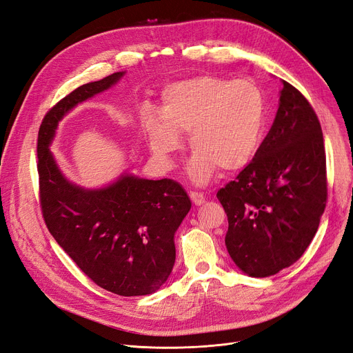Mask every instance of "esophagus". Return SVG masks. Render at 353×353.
Segmentation results:
<instances>
[{
    "label": "esophagus",
    "mask_w": 353,
    "mask_h": 353,
    "mask_svg": "<svg viewBox=\"0 0 353 353\" xmlns=\"http://www.w3.org/2000/svg\"><path fill=\"white\" fill-rule=\"evenodd\" d=\"M190 199L195 205H203L205 203V196L201 192H196V191H190Z\"/></svg>",
    "instance_id": "obj_1"
}]
</instances>
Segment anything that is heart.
<instances>
[{
    "label": "heart",
    "mask_w": 353,
    "mask_h": 353,
    "mask_svg": "<svg viewBox=\"0 0 353 353\" xmlns=\"http://www.w3.org/2000/svg\"><path fill=\"white\" fill-rule=\"evenodd\" d=\"M140 121L152 153L165 165L184 146L182 133H190L195 150L187 174L205 185L220 168L236 172L256 158L266 132V101L252 81L199 75L166 85L161 108L145 105Z\"/></svg>",
    "instance_id": "obj_1"
}]
</instances>
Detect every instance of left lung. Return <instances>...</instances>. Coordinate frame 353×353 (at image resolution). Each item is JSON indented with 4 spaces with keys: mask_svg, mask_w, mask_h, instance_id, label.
<instances>
[{
    "mask_svg": "<svg viewBox=\"0 0 353 353\" xmlns=\"http://www.w3.org/2000/svg\"><path fill=\"white\" fill-rule=\"evenodd\" d=\"M229 220L225 248L249 276L278 274L301 258L326 207V152L314 110L283 81L270 133L234 181L217 192Z\"/></svg>",
    "mask_w": 353,
    "mask_h": 353,
    "instance_id": "left-lung-1",
    "label": "left lung"
}]
</instances>
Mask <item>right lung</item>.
I'll list each match as a JSON object with an SVG mask.
<instances>
[{"mask_svg": "<svg viewBox=\"0 0 353 353\" xmlns=\"http://www.w3.org/2000/svg\"><path fill=\"white\" fill-rule=\"evenodd\" d=\"M125 70L83 83L41 121L37 171L41 211L50 234L97 285L123 297L158 291L175 263L174 236L191 208L174 179L123 172L100 188L69 181L50 146L59 121L78 104L114 87Z\"/></svg>", "mask_w": 353, "mask_h": 353, "instance_id": "right-lung-1", "label": "right lung"}]
</instances>
